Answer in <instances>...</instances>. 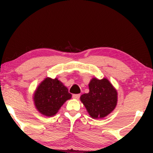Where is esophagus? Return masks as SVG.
<instances>
[{"mask_svg": "<svg viewBox=\"0 0 153 153\" xmlns=\"http://www.w3.org/2000/svg\"><path fill=\"white\" fill-rule=\"evenodd\" d=\"M80 96H81V95H80L79 94H74V95H72V98H73L74 99L78 100V99H79Z\"/></svg>", "mask_w": 153, "mask_h": 153, "instance_id": "34e87169", "label": "esophagus"}]
</instances>
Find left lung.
<instances>
[{
  "mask_svg": "<svg viewBox=\"0 0 153 153\" xmlns=\"http://www.w3.org/2000/svg\"><path fill=\"white\" fill-rule=\"evenodd\" d=\"M89 89V92L80 98L91 118H104L115 109L118 103V92L107 78H92Z\"/></svg>",
  "mask_w": 153,
  "mask_h": 153,
  "instance_id": "8db88e82",
  "label": "left lung"
}]
</instances>
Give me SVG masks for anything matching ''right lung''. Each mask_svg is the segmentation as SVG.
<instances>
[{
  "label": "right lung",
  "mask_w": 153,
  "mask_h": 153,
  "mask_svg": "<svg viewBox=\"0 0 153 153\" xmlns=\"http://www.w3.org/2000/svg\"><path fill=\"white\" fill-rule=\"evenodd\" d=\"M72 98L67 86L58 78H46L40 83L33 94L37 110L47 117L56 115L63 104Z\"/></svg>",
  "instance_id": "right-lung-1"
}]
</instances>
